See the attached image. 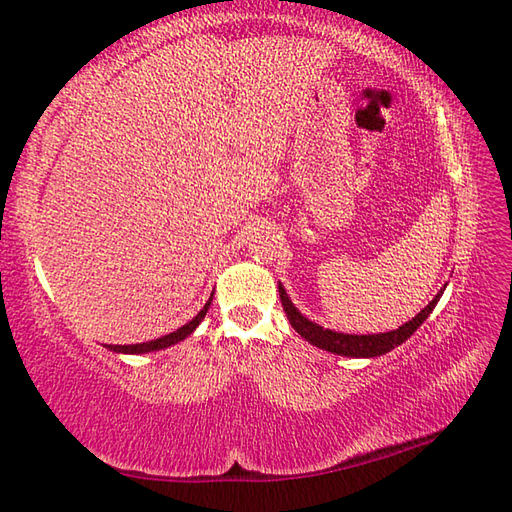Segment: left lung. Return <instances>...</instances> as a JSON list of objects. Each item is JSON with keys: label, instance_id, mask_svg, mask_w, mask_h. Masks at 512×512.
Here are the masks:
<instances>
[{"label": "left lung", "instance_id": "obj_1", "mask_svg": "<svg viewBox=\"0 0 512 512\" xmlns=\"http://www.w3.org/2000/svg\"><path fill=\"white\" fill-rule=\"evenodd\" d=\"M278 291H280V302H282V308L286 313V319L291 321V326L297 334H302L310 345L321 347V350L339 354V356H354V358H373V356H382L386 352L395 350L397 345H402L406 339H410V336H413V332L421 326V323L428 319V315L434 310L436 302H439V297L443 295V289H441L439 293H436L432 302L421 310L419 315H415L413 319L406 321L404 326H400L397 330L380 332V334H343V332H334V330H328V328L323 330L321 326H317V323L306 319L293 306V302L289 299V295H286L282 284H278Z\"/></svg>", "mask_w": 512, "mask_h": 512}]
</instances>
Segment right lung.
<instances>
[{
    "label": "right lung",
    "instance_id": "right-lung-1",
    "mask_svg": "<svg viewBox=\"0 0 512 512\" xmlns=\"http://www.w3.org/2000/svg\"><path fill=\"white\" fill-rule=\"evenodd\" d=\"M210 302H213V295L208 297L206 306H204L202 310H199V313H197L189 323H184V326L178 328L176 332L165 334V336H160V339L147 341V343H136V345H108V350H110V352H119V354H147V352L165 350V347H169V345H176V343L184 341L186 336H189V334L199 326V323H202V319L206 317L208 308H210Z\"/></svg>",
    "mask_w": 512,
    "mask_h": 512
}]
</instances>
